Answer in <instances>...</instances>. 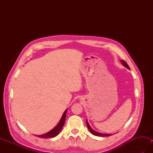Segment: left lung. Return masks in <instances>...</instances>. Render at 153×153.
<instances>
[{
	"instance_id": "8db88e82",
	"label": "left lung",
	"mask_w": 153,
	"mask_h": 153,
	"mask_svg": "<svg viewBox=\"0 0 153 153\" xmlns=\"http://www.w3.org/2000/svg\"><path fill=\"white\" fill-rule=\"evenodd\" d=\"M121 62H122V63L123 64V66H124L125 67H126L127 68H128V69H129V66L128 65V64H127L124 60H121ZM86 123H87V127H88V129H89V131H90L91 132V134H93L94 135H96V136H100V137H108V136H110V135H112V134H101V133H99V132H97V131H94L93 129L91 128V126H89L88 122L86 121Z\"/></svg>"
}]
</instances>
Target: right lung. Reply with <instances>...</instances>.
I'll return each mask as SVG.
<instances>
[{
    "instance_id": "add662e5",
    "label": "right lung",
    "mask_w": 153,
    "mask_h": 153,
    "mask_svg": "<svg viewBox=\"0 0 153 153\" xmlns=\"http://www.w3.org/2000/svg\"><path fill=\"white\" fill-rule=\"evenodd\" d=\"M66 112H67V110H65V112H64L62 116L59 123H58V125L55 127L54 129H53L51 131H50L49 132H48L44 135H37V137H41V138H52V137H54L55 136H56L58 134H59V132L61 131V129L62 128V127L64 124L65 120H66Z\"/></svg>"
}]
</instances>
